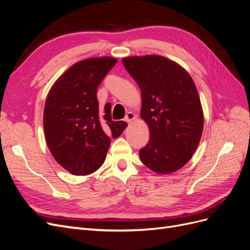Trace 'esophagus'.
I'll list each match as a JSON object with an SVG mask.
<instances>
[{
	"label": "esophagus",
	"mask_w": 250,
	"mask_h": 250,
	"mask_svg": "<svg viewBox=\"0 0 250 250\" xmlns=\"http://www.w3.org/2000/svg\"><path fill=\"white\" fill-rule=\"evenodd\" d=\"M135 119V115L134 113L132 112V111H129V112H127L126 113V116H125V121L127 123H130V122H132V121Z\"/></svg>",
	"instance_id": "34e87169"
}]
</instances>
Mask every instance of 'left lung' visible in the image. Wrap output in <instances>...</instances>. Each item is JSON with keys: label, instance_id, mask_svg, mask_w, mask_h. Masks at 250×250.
Instances as JSON below:
<instances>
[{"label": "left lung", "instance_id": "obj_1", "mask_svg": "<svg viewBox=\"0 0 250 250\" xmlns=\"http://www.w3.org/2000/svg\"><path fill=\"white\" fill-rule=\"evenodd\" d=\"M122 62L141 89V117L149 126L141 161L156 173L175 172L191 160L202 134L195 83L184 67L163 56L127 57Z\"/></svg>", "mask_w": 250, "mask_h": 250}]
</instances>
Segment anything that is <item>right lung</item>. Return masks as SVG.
<instances>
[{
	"instance_id": "1",
	"label": "right lung",
	"mask_w": 250,
	"mask_h": 250,
	"mask_svg": "<svg viewBox=\"0 0 250 250\" xmlns=\"http://www.w3.org/2000/svg\"><path fill=\"white\" fill-rule=\"evenodd\" d=\"M117 59L89 58L71 66L52 86L43 110L47 145L58 164L74 175H88L106 157L110 138L126 128L111 120V105L100 109L97 89Z\"/></svg>"
}]
</instances>
